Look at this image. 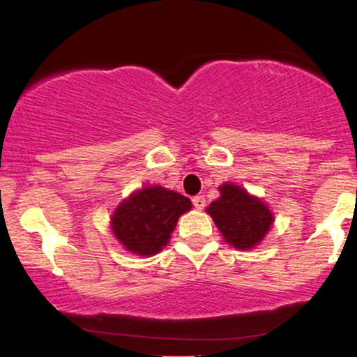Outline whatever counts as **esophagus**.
Listing matches in <instances>:
<instances>
[{
  "label": "esophagus",
  "mask_w": 357,
  "mask_h": 357,
  "mask_svg": "<svg viewBox=\"0 0 357 357\" xmlns=\"http://www.w3.org/2000/svg\"><path fill=\"white\" fill-rule=\"evenodd\" d=\"M192 204H195L196 210H204V206H206V199H204V196H195V198H192Z\"/></svg>",
  "instance_id": "esophagus-1"
}]
</instances>
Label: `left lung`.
I'll list each match as a JSON object with an SVG mask.
<instances>
[{
    "instance_id": "left-lung-1",
    "label": "left lung",
    "mask_w": 357,
    "mask_h": 357,
    "mask_svg": "<svg viewBox=\"0 0 357 357\" xmlns=\"http://www.w3.org/2000/svg\"><path fill=\"white\" fill-rule=\"evenodd\" d=\"M221 196L206 208L227 243L238 250L255 248L273 223L268 206L236 184L220 186Z\"/></svg>"
}]
</instances>
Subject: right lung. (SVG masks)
Returning <instances> with one entry per match:
<instances>
[{"label":"right lung","instance_id":"add662e5","mask_svg":"<svg viewBox=\"0 0 357 357\" xmlns=\"http://www.w3.org/2000/svg\"><path fill=\"white\" fill-rule=\"evenodd\" d=\"M190 210L186 196L161 186H146L119 204L110 227L126 250L149 257L169 243L179 216Z\"/></svg>","mask_w":357,"mask_h":357}]
</instances>
